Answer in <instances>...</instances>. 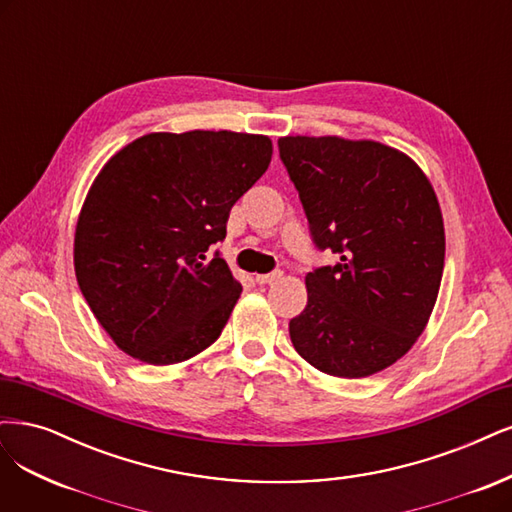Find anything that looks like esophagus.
Here are the masks:
<instances>
[{
  "instance_id": "1",
  "label": "esophagus",
  "mask_w": 512,
  "mask_h": 512,
  "mask_svg": "<svg viewBox=\"0 0 512 512\" xmlns=\"http://www.w3.org/2000/svg\"><path fill=\"white\" fill-rule=\"evenodd\" d=\"M281 279V271H273V273H264V275H256V281L260 286L264 284H273V281Z\"/></svg>"
}]
</instances>
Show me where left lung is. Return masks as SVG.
<instances>
[{
  "mask_svg": "<svg viewBox=\"0 0 512 512\" xmlns=\"http://www.w3.org/2000/svg\"><path fill=\"white\" fill-rule=\"evenodd\" d=\"M277 146L315 245L341 258L307 273L292 345L326 375H375L432 315L445 267L436 192L411 156L373 139L288 135Z\"/></svg>",
  "mask_w": 512,
  "mask_h": 512,
  "instance_id": "1",
  "label": "left lung"
}]
</instances>
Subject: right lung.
Here are the masks:
<instances>
[{
    "label": "right lung",
    "mask_w": 512,
    "mask_h": 512,
    "mask_svg": "<svg viewBox=\"0 0 512 512\" xmlns=\"http://www.w3.org/2000/svg\"><path fill=\"white\" fill-rule=\"evenodd\" d=\"M271 156L267 135L148 133L103 165L78 216L74 269L118 349L165 366L220 337L243 288L207 250Z\"/></svg>",
    "instance_id": "add662e5"
}]
</instances>
